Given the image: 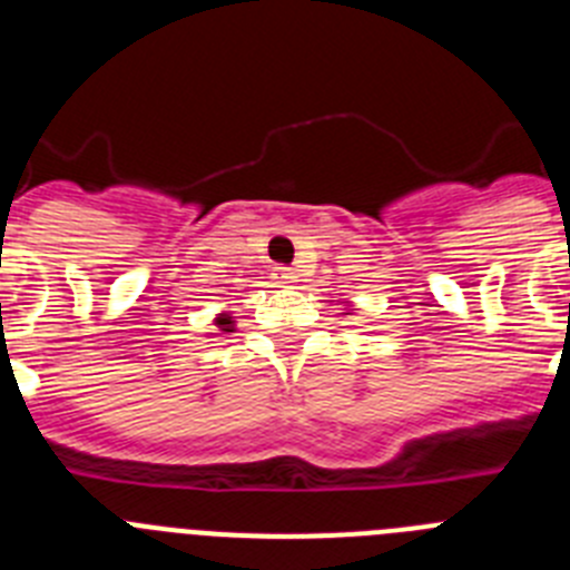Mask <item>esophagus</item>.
Wrapping results in <instances>:
<instances>
[{"label": "esophagus", "mask_w": 570, "mask_h": 570, "mask_svg": "<svg viewBox=\"0 0 570 570\" xmlns=\"http://www.w3.org/2000/svg\"><path fill=\"white\" fill-rule=\"evenodd\" d=\"M274 276H276V279H279V282H285V285H291V282L296 279V274H294V271H291V268H276Z\"/></svg>", "instance_id": "1"}]
</instances>
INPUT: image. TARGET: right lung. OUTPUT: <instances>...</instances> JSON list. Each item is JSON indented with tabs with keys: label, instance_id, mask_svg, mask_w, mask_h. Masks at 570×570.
Returning <instances> with one entry per match:
<instances>
[{
	"label": "right lung",
	"instance_id": "obj_1",
	"mask_svg": "<svg viewBox=\"0 0 570 570\" xmlns=\"http://www.w3.org/2000/svg\"><path fill=\"white\" fill-rule=\"evenodd\" d=\"M216 325H219L223 331H234V316L219 314V316H216Z\"/></svg>",
	"mask_w": 570,
	"mask_h": 570
}]
</instances>
